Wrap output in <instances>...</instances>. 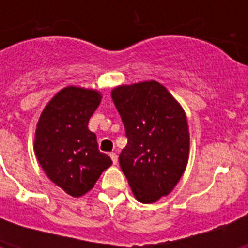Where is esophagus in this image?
<instances>
[{
	"instance_id": "1",
	"label": "esophagus",
	"mask_w": 248,
	"mask_h": 248,
	"mask_svg": "<svg viewBox=\"0 0 248 248\" xmlns=\"http://www.w3.org/2000/svg\"><path fill=\"white\" fill-rule=\"evenodd\" d=\"M110 157H111V161H113V164L114 165H117L118 164V155L115 154V153H110Z\"/></svg>"
}]
</instances>
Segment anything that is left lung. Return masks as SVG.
<instances>
[{
  "label": "left lung",
  "mask_w": 248,
  "mask_h": 248,
  "mask_svg": "<svg viewBox=\"0 0 248 248\" xmlns=\"http://www.w3.org/2000/svg\"><path fill=\"white\" fill-rule=\"evenodd\" d=\"M111 99L128 137L119 155L120 168L135 199L155 202L172 191L189 161L185 111L156 80L118 85Z\"/></svg>",
  "instance_id": "1"
}]
</instances>
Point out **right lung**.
<instances>
[{
  "instance_id": "1",
  "label": "right lung",
  "mask_w": 248,
  "mask_h": 248,
  "mask_svg": "<svg viewBox=\"0 0 248 248\" xmlns=\"http://www.w3.org/2000/svg\"><path fill=\"white\" fill-rule=\"evenodd\" d=\"M102 102L95 89L68 85L58 92L41 113L33 150L50 181L73 198L93 189L111 165L98 149L97 135L88 123Z\"/></svg>"
}]
</instances>
